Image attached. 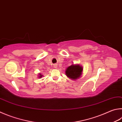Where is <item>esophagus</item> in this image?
I'll use <instances>...</instances> for the list:
<instances>
[{"label":"esophagus","mask_w":122,"mask_h":122,"mask_svg":"<svg viewBox=\"0 0 122 122\" xmlns=\"http://www.w3.org/2000/svg\"><path fill=\"white\" fill-rule=\"evenodd\" d=\"M57 67V65H56V64H54V67L55 68H56Z\"/></svg>","instance_id":"obj_1"}]
</instances>
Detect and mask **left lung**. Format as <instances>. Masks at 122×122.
<instances>
[{"mask_svg": "<svg viewBox=\"0 0 122 122\" xmlns=\"http://www.w3.org/2000/svg\"><path fill=\"white\" fill-rule=\"evenodd\" d=\"M83 67L79 65H72L67 68L66 74L69 78L72 80H76L81 76Z\"/></svg>", "mask_w": 122, "mask_h": 122, "instance_id": "left-lung-1", "label": "left lung"}]
</instances>
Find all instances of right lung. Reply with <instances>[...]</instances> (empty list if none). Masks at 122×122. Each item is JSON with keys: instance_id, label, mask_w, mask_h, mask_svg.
Here are the masks:
<instances>
[{"instance_id": "obj_1", "label": "right lung", "mask_w": 122, "mask_h": 122, "mask_svg": "<svg viewBox=\"0 0 122 122\" xmlns=\"http://www.w3.org/2000/svg\"><path fill=\"white\" fill-rule=\"evenodd\" d=\"M42 76H43V75H41V74H39V78H41V77Z\"/></svg>"}]
</instances>
